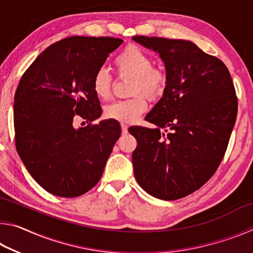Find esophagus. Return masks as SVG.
I'll use <instances>...</instances> for the list:
<instances>
[{
	"label": "esophagus",
	"mask_w": 253,
	"mask_h": 253,
	"mask_svg": "<svg viewBox=\"0 0 253 253\" xmlns=\"http://www.w3.org/2000/svg\"><path fill=\"white\" fill-rule=\"evenodd\" d=\"M122 132L123 134H127L128 132V126L125 125V124H122Z\"/></svg>",
	"instance_id": "1"
}]
</instances>
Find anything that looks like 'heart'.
<instances>
[{
  "mask_svg": "<svg viewBox=\"0 0 253 253\" xmlns=\"http://www.w3.org/2000/svg\"><path fill=\"white\" fill-rule=\"evenodd\" d=\"M153 58L138 46L128 45L115 59V66L121 76L131 77V95L143 92L155 100L164 93L168 85V74L164 69L153 67ZM92 88L100 99H108L113 89V77L105 67L98 69L92 78ZM147 101L142 95L127 100H118L107 105L104 109L106 118L119 123H134L145 110Z\"/></svg>",
  "mask_w": 253,
  "mask_h": 253,
  "instance_id": "1",
  "label": "heart"
}]
</instances>
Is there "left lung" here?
<instances>
[{"mask_svg":"<svg viewBox=\"0 0 253 253\" xmlns=\"http://www.w3.org/2000/svg\"><path fill=\"white\" fill-rule=\"evenodd\" d=\"M132 40L160 53L169 78L145 117L156 128L128 129L137 140L135 178L154 198L181 199L207 183L224 156L238 113L233 81L220 59L193 42L144 36Z\"/></svg>","mask_w":253,"mask_h":253,"instance_id":"obj_1","label":"left lung"}]
</instances>
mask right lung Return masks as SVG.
Segmentation results:
<instances>
[{
    "instance_id": "1",
    "label": "right lung",
    "mask_w": 253,
    "mask_h": 253,
    "mask_svg": "<svg viewBox=\"0 0 253 253\" xmlns=\"http://www.w3.org/2000/svg\"><path fill=\"white\" fill-rule=\"evenodd\" d=\"M109 37H70L48 46L21 78L14 96L15 146L31 176L49 193L76 198L96 185L121 136L101 116L92 78L123 43ZM77 117L91 123L75 128Z\"/></svg>"
}]
</instances>
